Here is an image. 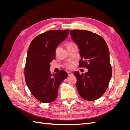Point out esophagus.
I'll use <instances>...</instances> for the list:
<instances>
[{"mask_svg": "<svg viewBox=\"0 0 130 130\" xmlns=\"http://www.w3.org/2000/svg\"><path fill=\"white\" fill-rule=\"evenodd\" d=\"M68 76L72 75H73V73L70 72H68Z\"/></svg>", "mask_w": 130, "mask_h": 130, "instance_id": "1", "label": "esophagus"}]
</instances>
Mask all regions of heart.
<instances>
[{
    "label": "heart",
    "instance_id": "1",
    "mask_svg": "<svg viewBox=\"0 0 130 130\" xmlns=\"http://www.w3.org/2000/svg\"><path fill=\"white\" fill-rule=\"evenodd\" d=\"M74 44H73V43H70V44H69L68 45V46H70V45H74ZM58 49H59V47H57V49H56V51H57ZM66 67L67 68H72V65L70 64H67L66 65Z\"/></svg>",
    "mask_w": 130,
    "mask_h": 130
}]
</instances>
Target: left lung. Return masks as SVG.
Segmentation results:
<instances>
[{"instance_id": "8db88e82", "label": "left lung", "mask_w": 130, "mask_h": 130, "mask_svg": "<svg viewBox=\"0 0 130 130\" xmlns=\"http://www.w3.org/2000/svg\"><path fill=\"white\" fill-rule=\"evenodd\" d=\"M70 34L80 50L79 67L88 69L85 74L74 73L78 92L85 100H96L105 93L112 77L108 47L103 37L91 31L72 30Z\"/></svg>"}]
</instances>
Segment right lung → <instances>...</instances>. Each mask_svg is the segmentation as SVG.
<instances>
[{
	"instance_id": "1",
	"label": "right lung",
	"mask_w": 130,
	"mask_h": 130,
	"mask_svg": "<svg viewBox=\"0 0 130 130\" xmlns=\"http://www.w3.org/2000/svg\"><path fill=\"white\" fill-rule=\"evenodd\" d=\"M69 30H50L38 35L28 48L25 80L31 93L43 103L56 99L59 86L68 76L64 70L51 74L50 62L55 58L57 46L67 37Z\"/></svg>"
}]
</instances>
